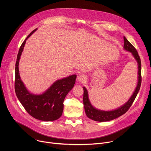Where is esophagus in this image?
<instances>
[{"instance_id": "obj_1", "label": "esophagus", "mask_w": 151, "mask_h": 151, "mask_svg": "<svg viewBox=\"0 0 151 151\" xmlns=\"http://www.w3.org/2000/svg\"><path fill=\"white\" fill-rule=\"evenodd\" d=\"M87 78L85 75H81L78 76V81L80 82L85 83L86 81H87Z\"/></svg>"}]
</instances>
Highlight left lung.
I'll return each instance as SVG.
<instances>
[{"label":"left lung","instance_id":"1","mask_svg":"<svg viewBox=\"0 0 151 151\" xmlns=\"http://www.w3.org/2000/svg\"><path fill=\"white\" fill-rule=\"evenodd\" d=\"M124 49L127 51L130 52L134 58L136 59L137 65H138V82L137 87L131 96L127 103L118 107V109L110 111H104L97 109L91 104L88 98V93L87 90L85 87H83V103L84 106L85 112L87 116L91 119L99 121V122H106L113 120L116 119L120 116L124 114L130 108L132 105L134 100H135L140 88L142 82V76H141V61L140 58L138 54V52L136 48L132 45L131 43L129 42L125 36H124Z\"/></svg>","mask_w":151,"mask_h":151}]
</instances>
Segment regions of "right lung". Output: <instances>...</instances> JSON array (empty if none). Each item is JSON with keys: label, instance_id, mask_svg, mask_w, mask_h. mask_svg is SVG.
<instances>
[{"label": "right lung", "instance_id": "add662e5", "mask_svg": "<svg viewBox=\"0 0 151 151\" xmlns=\"http://www.w3.org/2000/svg\"><path fill=\"white\" fill-rule=\"evenodd\" d=\"M36 30L30 33L19 48L15 64V91L18 99L29 115L40 121H52L58 119L61 116L64 100L74 87L76 75H72L57 80L41 94H33L27 90L19 76V61L26 40Z\"/></svg>", "mask_w": 151, "mask_h": 151}]
</instances>
